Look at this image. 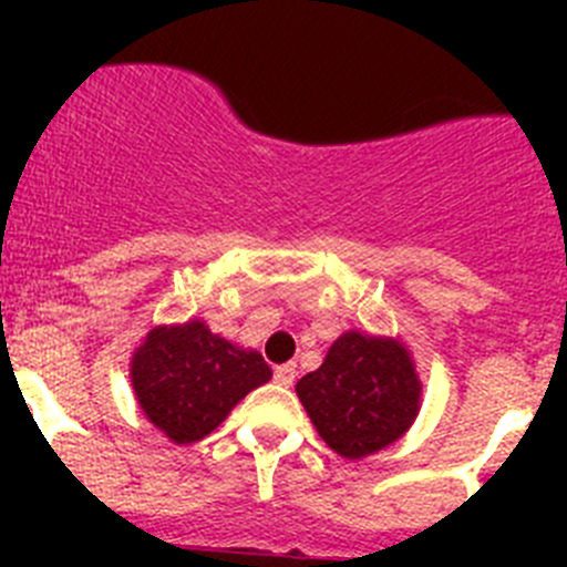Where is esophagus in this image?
Returning <instances> with one entry per match:
<instances>
[{
    "label": "esophagus",
    "instance_id": "esophagus-1",
    "mask_svg": "<svg viewBox=\"0 0 567 567\" xmlns=\"http://www.w3.org/2000/svg\"><path fill=\"white\" fill-rule=\"evenodd\" d=\"M295 374H298V365H295V363L275 365V383L292 385L295 383Z\"/></svg>",
    "mask_w": 567,
    "mask_h": 567
}]
</instances>
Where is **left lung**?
I'll list each match as a JSON object with an SVG mask.
<instances>
[{
    "label": "left lung",
    "instance_id": "obj_1",
    "mask_svg": "<svg viewBox=\"0 0 567 567\" xmlns=\"http://www.w3.org/2000/svg\"><path fill=\"white\" fill-rule=\"evenodd\" d=\"M298 398L315 429L340 457L380 452L412 425L420 380L398 340L346 332L320 369L298 380Z\"/></svg>",
    "mask_w": 567,
    "mask_h": 567
}]
</instances>
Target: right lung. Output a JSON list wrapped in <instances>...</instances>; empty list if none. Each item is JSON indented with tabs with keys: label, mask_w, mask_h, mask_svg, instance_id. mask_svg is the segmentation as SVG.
<instances>
[{
	"label": "right lung",
	"mask_w": 567,
	"mask_h": 567,
	"mask_svg": "<svg viewBox=\"0 0 567 567\" xmlns=\"http://www.w3.org/2000/svg\"><path fill=\"white\" fill-rule=\"evenodd\" d=\"M130 378L150 423L175 443H195L218 429L238 400L267 383L272 369L258 352L189 320L153 329L133 354Z\"/></svg>",
	"instance_id": "obj_1"
}]
</instances>
